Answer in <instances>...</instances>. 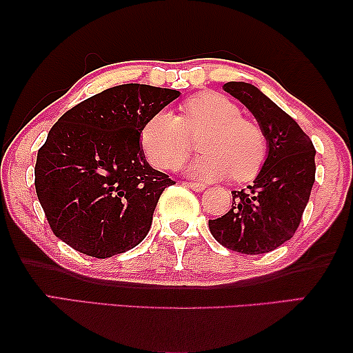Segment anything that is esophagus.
I'll return each mask as SVG.
<instances>
[{
  "label": "esophagus",
  "instance_id": "34e87169",
  "mask_svg": "<svg viewBox=\"0 0 353 353\" xmlns=\"http://www.w3.org/2000/svg\"><path fill=\"white\" fill-rule=\"evenodd\" d=\"M186 185L190 186L191 190H194L196 192H201V191H204V190H205V185H204V183H197V181H188Z\"/></svg>",
  "mask_w": 353,
  "mask_h": 353
}]
</instances>
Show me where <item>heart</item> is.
Here are the masks:
<instances>
[{"label": "heart", "instance_id": "heart-1", "mask_svg": "<svg viewBox=\"0 0 353 353\" xmlns=\"http://www.w3.org/2000/svg\"><path fill=\"white\" fill-rule=\"evenodd\" d=\"M202 133L199 149L188 172L199 180L233 176L254 178L263 167L268 139L252 119L241 115L239 105L219 93H201L181 104V115L159 110L143 125L141 148L154 167L172 170L190 154V134Z\"/></svg>", "mask_w": 353, "mask_h": 353}]
</instances>
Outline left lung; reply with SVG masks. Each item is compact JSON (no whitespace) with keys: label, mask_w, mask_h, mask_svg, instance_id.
Wrapping results in <instances>:
<instances>
[{"label":"left lung","mask_w":353,"mask_h":353,"mask_svg":"<svg viewBox=\"0 0 353 353\" xmlns=\"http://www.w3.org/2000/svg\"><path fill=\"white\" fill-rule=\"evenodd\" d=\"M223 90L259 120L268 139V156L254 185L233 191V205L209 220L214 238L239 254H267L286 243L301 225L315 183V148L291 115L244 81Z\"/></svg>","instance_id":"obj_1"}]
</instances>
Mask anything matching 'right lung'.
I'll return each instance as SVG.
<instances>
[{
	"label": "right lung",
	"mask_w": 353,
	"mask_h": 353,
	"mask_svg": "<svg viewBox=\"0 0 353 353\" xmlns=\"http://www.w3.org/2000/svg\"><path fill=\"white\" fill-rule=\"evenodd\" d=\"M180 91L127 83L81 101L38 149L35 190L50 228L72 249L108 259L146 238L157 201L175 185L139 146L143 125Z\"/></svg>",
	"instance_id": "add662e5"
}]
</instances>
